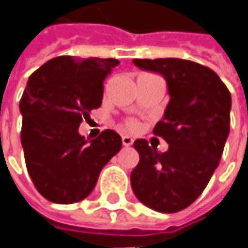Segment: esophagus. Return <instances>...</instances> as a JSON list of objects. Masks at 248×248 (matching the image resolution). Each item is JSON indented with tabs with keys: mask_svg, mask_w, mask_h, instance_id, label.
I'll return each mask as SVG.
<instances>
[{
	"mask_svg": "<svg viewBox=\"0 0 248 248\" xmlns=\"http://www.w3.org/2000/svg\"><path fill=\"white\" fill-rule=\"evenodd\" d=\"M122 144H124V147H129V145L133 144V139L130 136H122Z\"/></svg>",
	"mask_w": 248,
	"mask_h": 248,
	"instance_id": "34e87169",
	"label": "esophagus"
}]
</instances>
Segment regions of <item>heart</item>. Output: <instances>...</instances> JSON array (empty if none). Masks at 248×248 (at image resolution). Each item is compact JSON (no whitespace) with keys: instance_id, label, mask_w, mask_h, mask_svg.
Returning a JSON list of instances; mask_svg holds the SVG:
<instances>
[{"instance_id":"heart-1","label":"heart","mask_w":248,"mask_h":248,"mask_svg":"<svg viewBox=\"0 0 248 248\" xmlns=\"http://www.w3.org/2000/svg\"><path fill=\"white\" fill-rule=\"evenodd\" d=\"M124 127H126L129 132H136V130L139 129V122H137L136 119H133V118L126 119V121H124Z\"/></svg>"}]
</instances>
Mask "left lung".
<instances>
[{
	"instance_id": "8db88e82",
	"label": "left lung",
	"mask_w": 248,
	"mask_h": 248,
	"mask_svg": "<svg viewBox=\"0 0 248 248\" xmlns=\"http://www.w3.org/2000/svg\"><path fill=\"white\" fill-rule=\"evenodd\" d=\"M140 68L162 74L170 101L154 134L169 144L158 152L139 139L140 155L130 183L137 199L160 213H177L196 201L217 169L229 134L231 93L211 68L183 59H134Z\"/></svg>"
}]
</instances>
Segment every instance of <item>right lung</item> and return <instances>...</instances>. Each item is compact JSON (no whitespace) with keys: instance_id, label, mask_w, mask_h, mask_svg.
<instances>
[{"instance_id":"1","label":"right lung","mask_w":248,"mask_h":248,"mask_svg":"<svg viewBox=\"0 0 248 248\" xmlns=\"http://www.w3.org/2000/svg\"><path fill=\"white\" fill-rule=\"evenodd\" d=\"M118 64L116 59L59 56L30 75L20 98V137L32 184L49 202L70 204L89 196L101 169L122 148L115 130L90 142L78 133L101 106L104 78Z\"/></svg>"}]
</instances>
